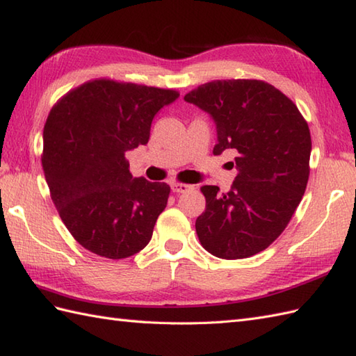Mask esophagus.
I'll list each match as a JSON object with an SVG mask.
<instances>
[{
	"label": "esophagus",
	"mask_w": 356,
	"mask_h": 356,
	"mask_svg": "<svg viewBox=\"0 0 356 356\" xmlns=\"http://www.w3.org/2000/svg\"><path fill=\"white\" fill-rule=\"evenodd\" d=\"M171 189H172V193L181 194V193L189 191V189H193V185H188V184H172Z\"/></svg>",
	"instance_id": "34e87169"
}]
</instances>
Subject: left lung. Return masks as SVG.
<instances>
[{
    "instance_id": "obj_1",
    "label": "left lung",
    "mask_w": 356,
    "mask_h": 356,
    "mask_svg": "<svg viewBox=\"0 0 356 356\" xmlns=\"http://www.w3.org/2000/svg\"><path fill=\"white\" fill-rule=\"evenodd\" d=\"M185 100L216 121L213 154L236 152L238 176L230 191L200 188L206 198V209L195 220L200 244L222 259L266 250L284 232L307 189L308 122L290 98L264 80H213Z\"/></svg>"
}]
</instances>
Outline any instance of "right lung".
Returning <instances> with one entry per match:
<instances>
[{
	"mask_svg": "<svg viewBox=\"0 0 356 356\" xmlns=\"http://www.w3.org/2000/svg\"><path fill=\"white\" fill-rule=\"evenodd\" d=\"M177 97L175 89L95 79L49 111L45 180L63 225L86 250L122 259L150 243L170 186L131 176L126 153L148 143L154 115Z\"/></svg>",
	"mask_w": 356,
	"mask_h": 356,
	"instance_id": "right-lung-1",
	"label": "right lung"
}]
</instances>
